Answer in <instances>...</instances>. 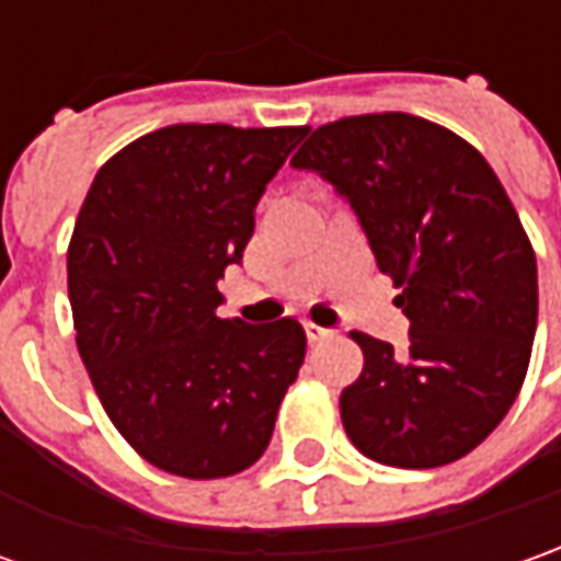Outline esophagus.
Returning <instances> with one entry per match:
<instances>
[{"mask_svg":"<svg viewBox=\"0 0 561 561\" xmlns=\"http://www.w3.org/2000/svg\"><path fill=\"white\" fill-rule=\"evenodd\" d=\"M304 331H307V341L310 344H319V341H325L331 331L322 329V325H316V322H304Z\"/></svg>","mask_w":561,"mask_h":561,"instance_id":"34e87169","label":"esophagus"}]
</instances>
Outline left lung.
<instances>
[{
    "label": "left lung",
    "mask_w": 561,
    "mask_h": 561,
    "mask_svg": "<svg viewBox=\"0 0 561 561\" xmlns=\"http://www.w3.org/2000/svg\"><path fill=\"white\" fill-rule=\"evenodd\" d=\"M291 165L350 202L411 322L399 353L353 331L365 365L341 392L346 436L402 470L470 455L516 402L537 329L535 251L497 174L409 113L329 122Z\"/></svg>",
    "instance_id": "obj_1"
}]
</instances>
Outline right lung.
I'll return each instance as SVG.
<instances>
[{"label": "right lung", "instance_id": "right-lung-1", "mask_svg": "<svg viewBox=\"0 0 561 561\" xmlns=\"http://www.w3.org/2000/svg\"><path fill=\"white\" fill-rule=\"evenodd\" d=\"M307 128L169 125L98 171L72 230V322L104 411L137 455L220 479L264 455L307 353L300 322L220 319L254 208Z\"/></svg>", "mask_w": 561, "mask_h": 561}]
</instances>
